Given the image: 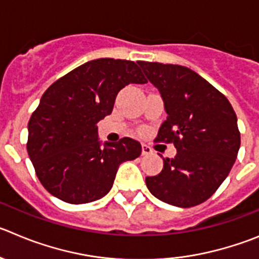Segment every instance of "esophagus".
<instances>
[{
	"label": "esophagus",
	"mask_w": 259,
	"mask_h": 259,
	"mask_svg": "<svg viewBox=\"0 0 259 259\" xmlns=\"http://www.w3.org/2000/svg\"><path fill=\"white\" fill-rule=\"evenodd\" d=\"M142 151H141V154L142 155H149V154H151L153 153V150H151V148L150 146H148V145H145V144H142Z\"/></svg>",
	"instance_id": "esophagus-1"
}]
</instances>
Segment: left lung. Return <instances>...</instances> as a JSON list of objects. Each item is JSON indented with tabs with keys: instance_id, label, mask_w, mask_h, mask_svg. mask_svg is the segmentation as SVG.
Returning a JSON list of instances; mask_svg holds the SVG:
<instances>
[{
	"instance_id": "obj_1",
	"label": "left lung",
	"mask_w": 259,
	"mask_h": 259,
	"mask_svg": "<svg viewBox=\"0 0 259 259\" xmlns=\"http://www.w3.org/2000/svg\"><path fill=\"white\" fill-rule=\"evenodd\" d=\"M159 90L167 119L155 141L173 142L175 158L162 172L146 177L159 200L181 208L209 199L227 177L240 148L238 118L224 94L186 66L140 61Z\"/></svg>"
}]
</instances>
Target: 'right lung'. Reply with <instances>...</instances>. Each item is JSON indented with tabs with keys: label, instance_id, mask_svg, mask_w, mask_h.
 Masks as SVG:
<instances>
[{
	"label": "right lung",
	"instance_id": "obj_1",
	"mask_svg": "<svg viewBox=\"0 0 259 259\" xmlns=\"http://www.w3.org/2000/svg\"><path fill=\"white\" fill-rule=\"evenodd\" d=\"M136 63L96 59L59 78L42 95L28 123L27 150L38 180L70 204L95 201L113 186L118 167L141 154L136 140L101 142L97 123L111 114L118 92L146 83Z\"/></svg>",
	"mask_w": 259,
	"mask_h": 259
}]
</instances>
